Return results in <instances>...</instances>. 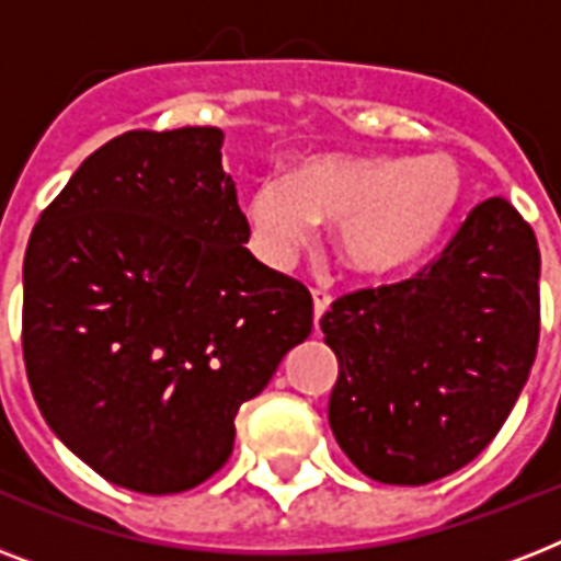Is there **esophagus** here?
Returning <instances> with one entry per match:
<instances>
[{"mask_svg":"<svg viewBox=\"0 0 561 561\" xmlns=\"http://www.w3.org/2000/svg\"><path fill=\"white\" fill-rule=\"evenodd\" d=\"M311 297H314V323H320V317L332 308V294H325L323 288H311Z\"/></svg>","mask_w":561,"mask_h":561,"instance_id":"esophagus-1","label":"esophagus"}]
</instances>
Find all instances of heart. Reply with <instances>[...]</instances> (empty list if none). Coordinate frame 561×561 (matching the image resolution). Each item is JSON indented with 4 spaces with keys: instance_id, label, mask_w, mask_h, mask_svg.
Listing matches in <instances>:
<instances>
[{
    "instance_id": "heart-1",
    "label": "heart",
    "mask_w": 561,
    "mask_h": 561,
    "mask_svg": "<svg viewBox=\"0 0 561 561\" xmlns=\"http://www.w3.org/2000/svg\"><path fill=\"white\" fill-rule=\"evenodd\" d=\"M460 197L448 157L364 160L308 157L288 178L267 174L250 188L244 215L267 262H285L317 220H334V253L346 271L383 279L408 271Z\"/></svg>"
}]
</instances>
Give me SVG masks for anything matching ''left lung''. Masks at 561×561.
Returning <instances> with one entry per match:
<instances>
[{"instance_id":"obj_1","label":"left lung","mask_w":561,"mask_h":561,"mask_svg":"<svg viewBox=\"0 0 561 561\" xmlns=\"http://www.w3.org/2000/svg\"><path fill=\"white\" fill-rule=\"evenodd\" d=\"M539 271L530 224L486 197L410 279L332 302L329 425L367 478L425 486L495 439L539 350Z\"/></svg>"}]
</instances>
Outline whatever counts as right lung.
I'll return each mask as SVG.
<instances>
[{
    "instance_id": "right-lung-1",
    "label": "right lung",
    "mask_w": 561,
    "mask_h": 561,
    "mask_svg": "<svg viewBox=\"0 0 561 561\" xmlns=\"http://www.w3.org/2000/svg\"><path fill=\"white\" fill-rule=\"evenodd\" d=\"M218 127L127 130L48 203L22 264L39 413L116 486L174 495L229 460L236 413L311 334L302 282L250 250Z\"/></svg>"
}]
</instances>
